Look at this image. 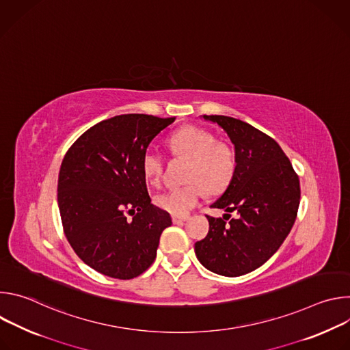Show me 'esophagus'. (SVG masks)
<instances>
[{"label": "esophagus", "mask_w": 350, "mask_h": 350, "mask_svg": "<svg viewBox=\"0 0 350 350\" xmlns=\"http://www.w3.org/2000/svg\"><path fill=\"white\" fill-rule=\"evenodd\" d=\"M189 217L188 216H184V217H180V216H173V223L174 224H178V223H183V221H187Z\"/></svg>", "instance_id": "obj_1"}]
</instances>
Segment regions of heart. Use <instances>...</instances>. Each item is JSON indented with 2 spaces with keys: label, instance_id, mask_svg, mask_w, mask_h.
I'll list each match as a JSON object with an SVG mask.
<instances>
[{
  "label": "heart",
  "instance_id": "heart-1",
  "mask_svg": "<svg viewBox=\"0 0 350 350\" xmlns=\"http://www.w3.org/2000/svg\"><path fill=\"white\" fill-rule=\"evenodd\" d=\"M169 145L176 155L189 161L185 177L189 184L161 192L155 198V204L173 216H185L202 201L204 188L216 193L228 185L235 169V154L230 145L216 141L215 134L195 126L176 131ZM163 169L162 155L157 149L149 148L142 157V172L146 180L159 185Z\"/></svg>",
  "mask_w": 350,
  "mask_h": 350
}]
</instances>
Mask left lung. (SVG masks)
<instances>
[{
    "mask_svg": "<svg viewBox=\"0 0 350 350\" xmlns=\"http://www.w3.org/2000/svg\"><path fill=\"white\" fill-rule=\"evenodd\" d=\"M204 119L227 133L234 144L235 169L227 189L211 206L227 213L223 219L206 216L209 232L195 243V255L216 274L239 277L278 251L296 220L301 185L271 137L230 116L204 115ZM231 211L237 213L235 219L229 218Z\"/></svg>",
    "mask_w": 350,
    "mask_h": 350,
    "instance_id": "left-lung-1",
    "label": "left lung"
}]
</instances>
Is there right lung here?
Segmentation results:
<instances>
[{
	"instance_id": "add662e5",
	"label": "right lung",
	"mask_w": 350,
	"mask_h": 350,
	"mask_svg": "<svg viewBox=\"0 0 350 350\" xmlns=\"http://www.w3.org/2000/svg\"><path fill=\"white\" fill-rule=\"evenodd\" d=\"M176 118L119 115L83 133L58 177V206L76 255L104 275L131 280L157 258L167 212L152 205L142 157Z\"/></svg>"
}]
</instances>
